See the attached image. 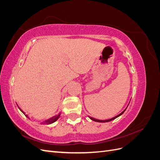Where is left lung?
<instances>
[{
    "mask_svg": "<svg viewBox=\"0 0 160 160\" xmlns=\"http://www.w3.org/2000/svg\"><path fill=\"white\" fill-rule=\"evenodd\" d=\"M128 108V107H127ZM127 109V108H126ZM125 109L123 111H122V113H121L120 114H119V115H118L117 116H115V117H114V118H111V119H108V120H99V119H95V118H91V117H89L91 119H92L93 121H95V122H101V123H105V122H110V121H112V120H113V119H115V118H118L119 116H120V115H122L123 113H124V111H125Z\"/></svg>",
    "mask_w": 160,
    "mask_h": 160,
    "instance_id": "obj_1",
    "label": "left lung"
}]
</instances>
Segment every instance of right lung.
<instances>
[{
  "mask_svg": "<svg viewBox=\"0 0 160 160\" xmlns=\"http://www.w3.org/2000/svg\"><path fill=\"white\" fill-rule=\"evenodd\" d=\"M22 112L24 113V112L23 111H22ZM60 115H61V113H59V115H55V116H54V117H52V118H50V119H49L48 120H47V121H45V122H44V124H47V125H48V124H51V123H54V122H55L59 118V117H60ZM26 116L27 117V115H26ZM28 118V117H27Z\"/></svg>",
  "mask_w": 160,
  "mask_h": 160,
  "instance_id": "right-lung-1",
  "label": "right lung"
}]
</instances>
